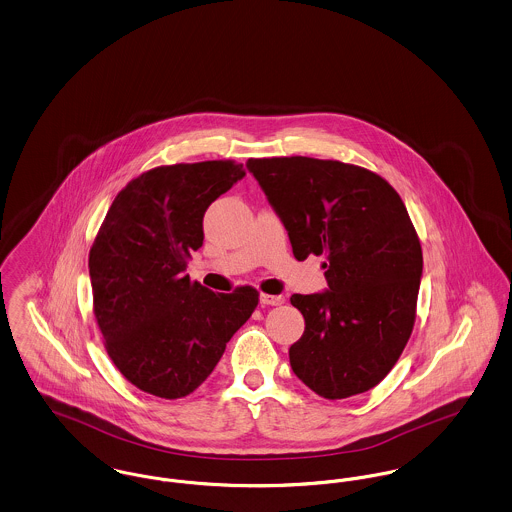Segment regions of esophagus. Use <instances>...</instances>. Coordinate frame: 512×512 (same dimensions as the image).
I'll return each instance as SVG.
<instances>
[{
    "instance_id": "1",
    "label": "esophagus",
    "mask_w": 512,
    "mask_h": 512,
    "mask_svg": "<svg viewBox=\"0 0 512 512\" xmlns=\"http://www.w3.org/2000/svg\"><path fill=\"white\" fill-rule=\"evenodd\" d=\"M261 305H282L284 303V295H270V293H261L259 295Z\"/></svg>"
}]
</instances>
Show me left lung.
Segmentation results:
<instances>
[{"instance_id": "left-lung-1", "label": "left lung", "mask_w": 512, "mask_h": 512, "mask_svg": "<svg viewBox=\"0 0 512 512\" xmlns=\"http://www.w3.org/2000/svg\"><path fill=\"white\" fill-rule=\"evenodd\" d=\"M297 261L324 255L328 288L292 295L305 332L295 376L324 399L380 384L411 338L422 249L407 207L374 172L311 157L249 159Z\"/></svg>"}]
</instances>
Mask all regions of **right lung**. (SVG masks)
I'll return each instance as SVG.
<instances>
[{"label": "right lung", "instance_id": "1", "mask_svg": "<svg viewBox=\"0 0 512 512\" xmlns=\"http://www.w3.org/2000/svg\"><path fill=\"white\" fill-rule=\"evenodd\" d=\"M244 176L232 161L157 167L107 211L88 263L94 313L109 357L142 391L178 399L199 388L259 303L249 286L215 293L186 274L205 211Z\"/></svg>", "mask_w": 512, "mask_h": 512}]
</instances>
